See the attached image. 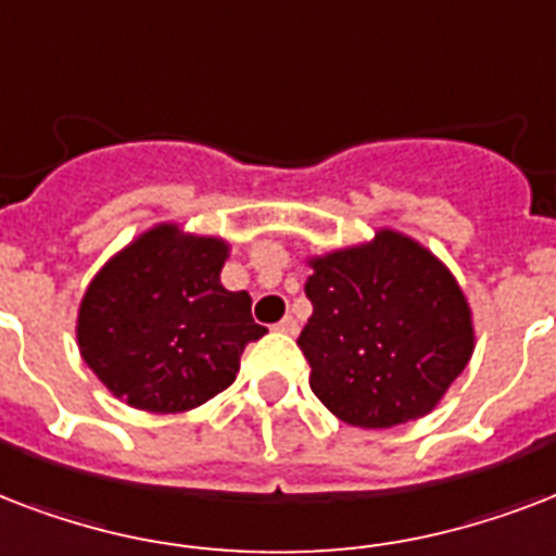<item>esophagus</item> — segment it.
<instances>
[{
  "instance_id": "34e87169",
  "label": "esophagus",
  "mask_w": 556,
  "mask_h": 556,
  "mask_svg": "<svg viewBox=\"0 0 556 556\" xmlns=\"http://www.w3.org/2000/svg\"><path fill=\"white\" fill-rule=\"evenodd\" d=\"M275 330H278V333H287V337H295V333H299V321L292 316H287L275 325Z\"/></svg>"
}]
</instances>
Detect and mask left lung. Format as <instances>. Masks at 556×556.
I'll use <instances>...</instances> for the list:
<instances>
[{
    "instance_id": "left-lung-1",
    "label": "left lung",
    "mask_w": 556,
    "mask_h": 556,
    "mask_svg": "<svg viewBox=\"0 0 556 556\" xmlns=\"http://www.w3.org/2000/svg\"><path fill=\"white\" fill-rule=\"evenodd\" d=\"M299 337L309 389L345 424L391 429L432 412L472 354L464 292L397 231L313 261Z\"/></svg>"
}]
</instances>
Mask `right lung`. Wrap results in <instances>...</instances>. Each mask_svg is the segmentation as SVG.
I'll return each mask as SVG.
<instances>
[{
	"label": "right lung",
	"mask_w": 556,
	"mask_h": 556,
	"mask_svg": "<svg viewBox=\"0 0 556 556\" xmlns=\"http://www.w3.org/2000/svg\"><path fill=\"white\" fill-rule=\"evenodd\" d=\"M229 247L179 235H141L103 266L80 304L77 342L115 397L148 412H185L229 389L249 342L266 327L249 292H229L219 269Z\"/></svg>",
	"instance_id": "right-lung-1"
}]
</instances>
